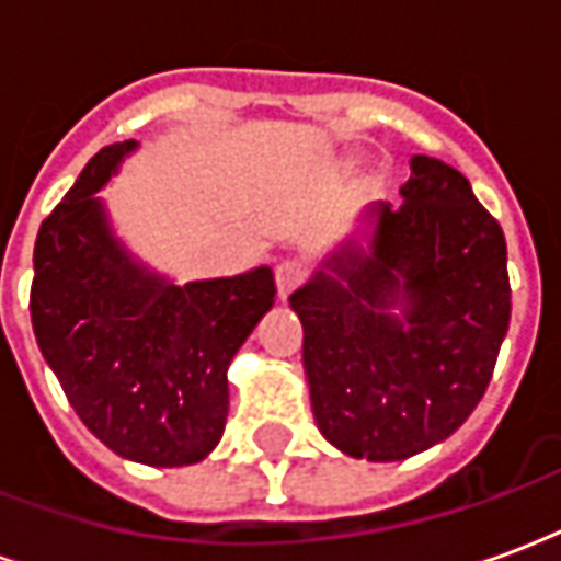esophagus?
Returning <instances> with one entry per match:
<instances>
[{"label":"esophagus","instance_id":"34e87169","mask_svg":"<svg viewBox=\"0 0 561 561\" xmlns=\"http://www.w3.org/2000/svg\"><path fill=\"white\" fill-rule=\"evenodd\" d=\"M306 276V264L304 261H294V257H288V261H282L279 267H276V288H279V297L285 300L288 294L304 282Z\"/></svg>","mask_w":561,"mask_h":561}]
</instances>
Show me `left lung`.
Masks as SVG:
<instances>
[{
	"label": "left lung",
	"mask_w": 561,
	"mask_h": 561,
	"mask_svg": "<svg viewBox=\"0 0 561 561\" xmlns=\"http://www.w3.org/2000/svg\"><path fill=\"white\" fill-rule=\"evenodd\" d=\"M402 207H378L373 252L345 249L291 294L318 430L390 462L462 426L486 393L511 321L507 245L469 180L414 156ZM407 304L403 321L387 316Z\"/></svg>",
	"instance_id": "1"
}]
</instances>
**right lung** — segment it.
<instances>
[{"label": "right lung", "instance_id": "obj_1", "mask_svg": "<svg viewBox=\"0 0 561 561\" xmlns=\"http://www.w3.org/2000/svg\"><path fill=\"white\" fill-rule=\"evenodd\" d=\"M135 140L99 149L35 240L32 330L71 409L114 454L188 466L219 445L228 364L273 306L270 267L168 285L119 249L95 192Z\"/></svg>", "mask_w": 561, "mask_h": 561}]
</instances>
